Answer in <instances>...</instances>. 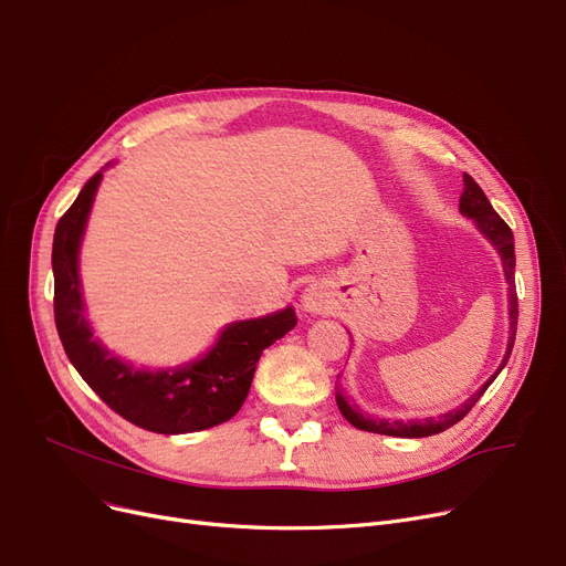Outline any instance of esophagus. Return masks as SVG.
Returning <instances> with one entry per match:
<instances>
[{"label": "esophagus", "mask_w": 566, "mask_h": 566, "mask_svg": "<svg viewBox=\"0 0 566 566\" xmlns=\"http://www.w3.org/2000/svg\"><path fill=\"white\" fill-rule=\"evenodd\" d=\"M328 293H325V289L323 286H316V284H312L307 291H305V295H303V307L307 310V312H312V314H323L325 310H328Z\"/></svg>", "instance_id": "1"}]
</instances>
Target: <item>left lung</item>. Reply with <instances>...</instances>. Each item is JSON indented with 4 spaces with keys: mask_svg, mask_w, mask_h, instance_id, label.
Listing matches in <instances>:
<instances>
[{
    "mask_svg": "<svg viewBox=\"0 0 566 566\" xmlns=\"http://www.w3.org/2000/svg\"><path fill=\"white\" fill-rule=\"evenodd\" d=\"M459 208H461L463 216L474 220V224H478L480 231L495 245V250L502 256L504 277H507V282H510V328L512 331H510L507 353H504V360H502L500 369L495 371V376H497L502 371V367L507 365V360H510L512 348H514V339H516V325H518V295H516V282H514V268H516L514 233L507 227V222H504L493 211V206L486 199L484 190L478 186V181H474L470 174H463V192H461V199H459ZM495 376H491L484 382V388L478 395H472L461 408L444 412V415H440V418H429V420H410V422H401V420H395V422L374 420V418H367V415H363L353 403H348V399L342 392H337V406H339L344 418L355 429H360V431H371V433H382V436H397V438H427V436H436V433H440L444 429L454 427L457 422H461L465 415L470 412V408L482 399V395L486 392L489 385L495 380Z\"/></svg>",
    "mask_w": 566,
    "mask_h": 566,
    "instance_id": "left-lung-1",
    "label": "left lung"
}]
</instances>
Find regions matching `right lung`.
Returning a JSON list of instances; mask_svg holds the SVG:
<instances>
[{
  "instance_id": "add662e5",
  "label": "right lung",
  "mask_w": 566,
  "mask_h": 566,
  "mask_svg": "<svg viewBox=\"0 0 566 566\" xmlns=\"http://www.w3.org/2000/svg\"><path fill=\"white\" fill-rule=\"evenodd\" d=\"M101 178V171L88 178L54 229V323L69 360L88 388L139 429L174 436L231 420L250 392L263 348L298 323L295 312L286 307L263 318L231 323L201 360L181 369L142 371L114 358L94 339L84 318L77 275L80 241Z\"/></svg>"
}]
</instances>
